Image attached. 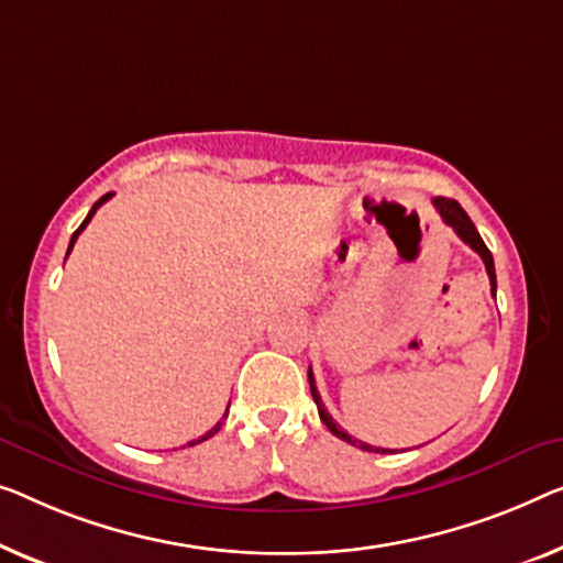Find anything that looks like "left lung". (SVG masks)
Masks as SVG:
<instances>
[{"mask_svg":"<svg viewBox=\"0 0 563 563\" xmlns=\"http://www.w3.org/2000/svg\"><path fill=\"white\" fill-rule=\"evenodd\" d=\"M432 205L438 207V212H440V217L444 220V224H450V228L457 232V238L463 240L465 245L473 247L475 253L483 257L485 271H488V278H490V290H493V296H496V265H493L490 250L485 247V242H483L481 234H477L473 220H470L465 209L460 207L455 199L434 197ZM308 382H310V394H313V401H316V407H318V415H321V422H323L325 427H329V430L335 434V438H341L343 442L354 444V448H362V450H366V452H397V450H387V448H374V444H366V442H362V440L351 438L349 432H343L341 427L333 422V417H331L329 412H325V407H323V401H321V394H318V389H316V379H313V372H310V368H308Z\"/></svg>","mask_w":563,"mask_h":563,"instance_id":"1","label":"left lung"}]
</instances>
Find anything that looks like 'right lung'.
Listing matches in <instances>:
<instances>
[{"mask_svg": "<svg viewBox=\"0 0 563 563\" xmlns=\"http://www.w3.org/2000/svg\"><path fill=\"white\" fill-rule=\"evenodd\" d=\"M108 199H111V195H106V197H100L98 201H96V205H93V209H90V212H88V217H86V220H82V224H80V228L78 230H75L73 232V238H70V245H67V255H70V250H73V245H75V240H78V234L82 232V230H86V224L90 222V220H93V214H96V209L100 207V205H103V201H108ZM65 255V257H67ZM224 417H228V415H224ZM220 427H222V422H217L214 427H212V430H209V432H205V434H201V438H197V440H191L189 444H199V442H205V440H209V438H212V434H217V432H220Z\"/></svg>", "mask_w": 563, "mask_h": 563, "instance_id": "1", "label": "right lung"}]
</instances>
